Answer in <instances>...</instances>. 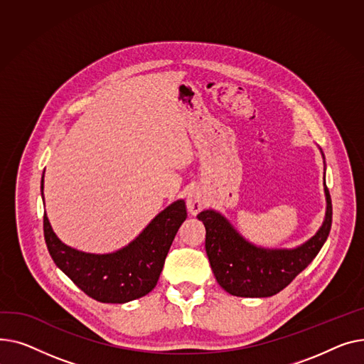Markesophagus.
<instances>
[{
  "mask_svg": "<svg viewBox=\"0 0 364 364\" xmlns=\"http://www.w3.org/2000/svg\"><path fill=\"white\" fill-rule=\"evenodd\" d=\"M186 205H188V211L191 213L192 216L198 215V213L203 210V207H204V196H203V192L198 188L192 189L189 192L188 197H186Z\"/></svg>",
  "mask_w": 364,
  "mask_h": 364,
  "instance_id": "esophagus-1",
  "label": "esophagus"
}]
</instances>
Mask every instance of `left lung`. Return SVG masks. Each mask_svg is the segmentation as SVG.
Instances as JSON below:
<instances>
[{
    "label": "left lung",
    "instance_id": "left-lung-1",
    "mask_svg": "<svg viewBox=\"0 0 364 364\" xmlns=\"http://www.w3.org/2000/svg\"><path fill=\"white\" fill-rule=\"evenodd\" d=\"M322 153V149H320ZM325 160V156L322 153ZM325 185L326 213L318 230L295 248H263L248 242L216 210L197 216L205 226V252L218 284L230 295L264 298L281 292L301 273L328 240L332 225V203Z\"/></svg>",
    "mask_w": 364,
    "mask_h": 364
}]
</instances>
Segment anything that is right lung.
<instances>
[{
    "instance_id": "add662e5",
    "label": "right lung",
    "mask_w": 364,
    "mask_h": 364,
    "mask_svg": "<svg viewBox=\"0 0 364 364\" xmlns=\"http://www.w3.org/2000/svg\"><path fill=\"white\" fill-rule=\"evenodd\" d=\"M41 194L44 200V175ZM186 216L185 201L178 200L160 211L134 241L107 254L85 252L61 242L47 213H44V237L55 266L76 287L100 303L123 304L154 289L170 245Z\"/></svg>"
}]
</instances>
